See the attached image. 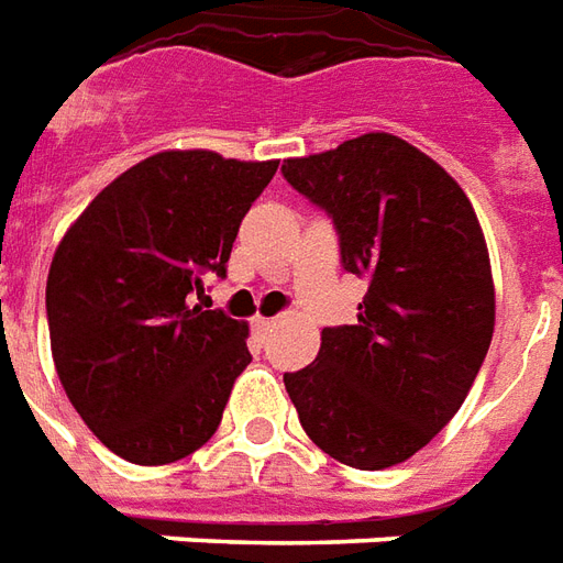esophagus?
<instances>
[{"instance_id": "esophagus-1", "label": "esophagus", "mask_w": 563, "mask_h": 563, "mask_svg": "<svg viewBox=\"0 0 563 563\" xmlns=\"http://www.w3.org/2000/svg\"><path fill=\"white\" fill-rule=\"evenodd\" d=\"M273 327H276V318H261V314H257L252 321V330L257 339H266V332L273 330Z\"/></svg>"}]
</instances>
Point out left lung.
<instances>
[{"mask_svg":"<svg viewBox=\"0 0 563 563\" xmlns=\"http://www.w3.org/2000/svg\"><path fill=\"white\" fill-rule=\"evenodd\" d=\"M282 174L323 209L342 266L366 278L356 323L327 327L285 387L323 453L360 471L411 459L453 420L495 330V285L477 212L444 167L372 131Z\"/></svg>","mask_w":563,"mask_h":563,"instance_id":"left-lung-1","label":"left lung"}]
</instances>
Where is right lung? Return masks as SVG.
Wrapping results in <instances>:
<instances>
[{"label": "right lung", "instance_id": "add662e5", "mask_svg": "<svg viewBox=\"0 0 563 563\" xmlns=\"http://www.w3.org/2000/svg\"><path fill=\"white\" fill-rule=\"evenodd\" d=\"M278 162L158 152L117 176L53 254L56 375L101 444L134 465L186 459L216 434L252 363L249 327L200 309L228 276L240 221Z\"/></svg>", "mask_w": 563, "mask_h": 563}]
</instances>
